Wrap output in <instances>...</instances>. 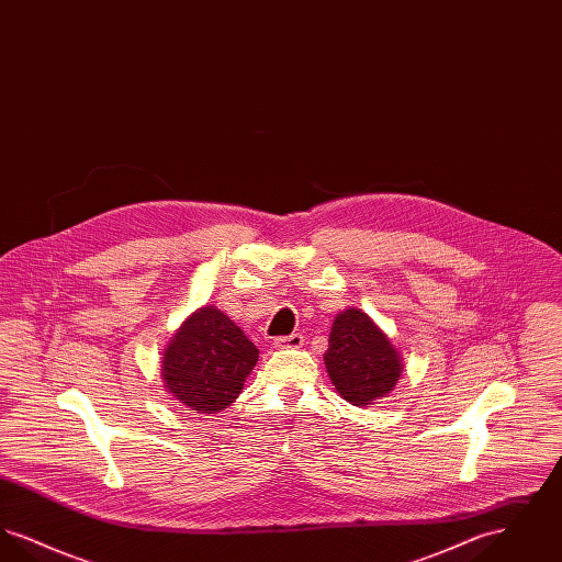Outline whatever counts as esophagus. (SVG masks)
Returning <instances> with one entry per match:
<instances>
[{"instance_id":"1","label":"esophagus","mask_w":562,"mask_h":562,"mask_svg":"<svg viewBox=\"0 0 562 562\" xmlns=\"http://www.w3.org/2000/svg\"><path fill=\"white\" fill-rule=\"evenodd\" d=\"M303 335H299V333H293V335H289V337H276L273 339V348H284V349H296L303 346Z\"/></svg>"}]
</instances>
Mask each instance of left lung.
<instances>
[{
    "instance_id": "left-lung-1",
    "label": "left lung",
    "mask_w": 562,
    "mask_h": 562,
    "mask_svg": "<svg viewBox=\"0 0 562 562\" xmlns=\"http://www.w3.org/2000/svg\"><path fill=\"white\" fill-rule=\"evenodd\" d=\"M324 364L337 394L353 406H369L385 398L404 371L401 351L358 307L335 316Z\"/></svg>"
}]
</instances>
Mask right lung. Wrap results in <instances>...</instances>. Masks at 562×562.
I'll use <instances>...</instances> for the list:
<instances>
[{
    "label": "right lung",
    "mask_w": 562,
    "mask_h": 562,
    "mask_svg": "<svg viewBox=\"0 0 562 562\" xmlns=\"http://www.w3.org/2000/svg\"><path fill=\"white\" fill-rule=\"evenodd\" d=\"M259 349L214 305L195 310L164 349V390L193 413H218L240 396Z\"/></svg>",
    "instance_id": "add662e5"
}]
</instances>
